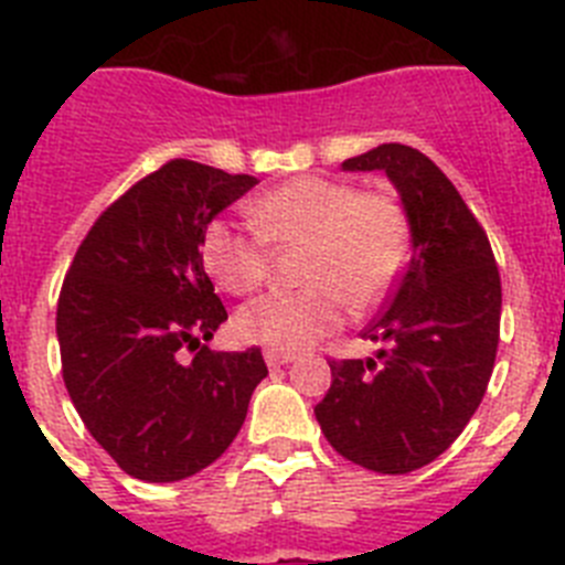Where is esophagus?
Returning a JSON list of instances; mask_svg holds the SVG:
<instances>
[{
    "mask_svg": "<svg viewBox=\"0 0 565 565\" xmlns=\"http://www.w3.org/2000/svg\"><path fill=\"white\" fill-rule=\"evenodd\" d=\"M294 353H286V351H266V364L268 367H282V364H291L294 362Z\"/></svg>",
    "mask_w": 565,
    "mask_h": 565,
    "instance_id": "34e87169",
    "label": "esophagus"
}]
</instances>
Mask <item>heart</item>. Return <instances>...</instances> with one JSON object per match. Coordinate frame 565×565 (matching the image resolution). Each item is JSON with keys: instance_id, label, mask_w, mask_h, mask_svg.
Wrapping results in <instances>:
<instances>
[{"instance_id": "heart-1", "label": "heart", "mask_w": 565, "mask_h": 565, "mask_svg": "<svg viewBox=\"0 0 565 565\" xmlns=\"http://www.w3.org/2000/svg\"><path fill=\"white\" fill-rule=\"evenodd\" d=\"M259 234L226 221L203 228L201 259L228 294L268 277V246H306L302 291H271L237 313V333L268 351H302L344 322V308L373 306L407 257V221L391 194L359 192L328 178H297L248 206Z\"/></svg>"}]
</instances>
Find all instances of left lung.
<instances>
[{
    "instance_id": "8db88e82",
    "label": "left lung",
    "mask_w": 565,
    "mask_h": 565,
    "mask_svg": "<svg viewBox=\"0 0 565 565\" xmlns=\"http://www.w3.org/2000/svg\"><path fill=\"white\" fill-rule=\"evenodd\" d=\"M344 172H384L402 198L413 252L364 339L376 359L331 364L313 407L333 450L382 476L436 461L487 393L501 331V277L487 234L436 163L404 143L348 158Z\"/></svg>"
}]
</instances>
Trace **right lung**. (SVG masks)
I'll return each instance as SVG.
<instances>
[{"label": "right lung", "instance_id": "1", "mask_svg": "<svg viewBox=\"0 0 565 565\" xmlns=\"http://www.w3.org/2000/svg\"><path fill=\"white\" fill-rule=\"evenodd\" d=\"M254 183L163 163L98 217L64 277V384L89 436L138 481H181L217 461L268 376L259 348L201 344L228 319L203 268V228ZM183 350L199 353L186 363Z\"/></svg>", "mask_w": 565, "mask_h": 565}]
</instances>
